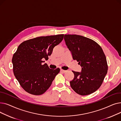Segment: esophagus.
<instances>
[{
	"mask_svg": "<svg viewBox=\"0 0 121 121\" xmlns=\"http://www.w3.org/2000/svg\"><path fill=\"white\" fill-rule=\"evenodd\" d=\"M60 71H61V72L63 73H65L67 72V71L64 70V69H60Z\"/></svg>",
	"mask_w": 121,
	"mask_h": 121,
	"instance_id": "1",
	"label": "esophagus"
}]
</instances>
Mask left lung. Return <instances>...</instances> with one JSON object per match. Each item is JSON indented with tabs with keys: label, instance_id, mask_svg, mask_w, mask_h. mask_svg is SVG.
<instances>
[{
	"label": "left lung",
	"instance_id": "left-lung-1",
	"mask_svg": "<svg viewBox=\"0 0 121 121\" xmlns=\"http://www.w3.org/2000/svg\"><path fill=\"white\" fill-rule=\"evenodd\" d=\"M64 40L73 59L81 67L80 72L72 71L73 79L69 82L73 89L82 96L90 95L102 84L108 67L101 48L94 41L78 35H65Z\"/></svg>",
	"mask_w": 121,
	"mask_h": 121
}]
</instances>
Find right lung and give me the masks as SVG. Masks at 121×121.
<instances>
[{
  "label": "right lung",
  "instance_id": "1",
  "mask_svg": "<svg viewBox=\"0 0 121 121\" xmlns=\"http://www.w3.org/2000/svg\"><path fill=\"white\" fill-rule=\"evenodd\" d=\"M64 34L42 36L20 44L12 58L14 75L23 89L40 95L52 84L60 69H50L43 60H48L54 48L63 40Z\"/></svg>",
  "mask_w": 121,
  "mask_h": 121
}]
</instances>
